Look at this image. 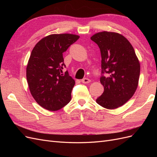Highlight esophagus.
Masks as SVG:
<instances>
[{
  "label": "esophagus",
  "instance_id": "obj_1",
  "mask_svg": "<svg viewBox=\"0 0 157 157\" xmlns=\"http://www.w3.org/2000/svg\"><path fill=\"white\" fill-rule=\"evenodd\" d=\"M81 82H82V83H84V84H87V83H89V82H91V80H90L89 78H83V79L81 80Z\"/></svg>",
  "mask_w": 157,
  "mask_h": 157
}]
</instances>
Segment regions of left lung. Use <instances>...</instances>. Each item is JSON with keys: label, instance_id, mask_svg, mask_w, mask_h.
I'll list each match as a JSON object with an SVG mask.
<instances>
[{"label": "left lung", "instance_id": "left-lung-1", "mask_svg": "<svg viewBox=\"0 0 157 157\" xmlns=\"http://www.w3.org/2000/svg\"><path fill=\"white\" fill-rule=\"evenodd\" d=\"M90 39L98 45L101 56L104 92L96 102L104 108L117 109L129 100L138 86L139 60L130 42L121 34L103 31Z\"/></svg>", "mask_w": 157, "mask_h": 157}]
</instances>
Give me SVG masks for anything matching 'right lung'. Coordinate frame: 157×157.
Returning a JSON list of instances; mask_svg holds the SVG:
<instances>
[{"label": "right lung", "mask_w": 157, "mask_h": 157, "mask_svg": "<svg viewBox=\"0 0 157 157\" xmlns=\"http://www.w3.org/2000/svg\"><path fill=\"white\" fill-rule=\"evenodd\" d=\"M72 34H54L42 39L33 48L26 76L36 103L49 111H58L71 101L75 84L65 67L63 53L79 39Z\"/></svg>", "instance_id": "obj_1"}]
</instances>
